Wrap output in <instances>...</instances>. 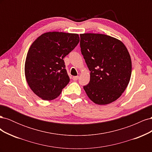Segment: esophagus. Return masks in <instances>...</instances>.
Returning <instances> with one entry per match:
<instances>
[{
  "label": "esophagus",
  "instance_id": "esophagus-1",
  "mask_svg": "<svg viewBox=\"0 0 152 152\" xmlns=\"http://www.w3.org/2000/svg\"><path fill=\"white\" fill-rule=\"evenodd\" d=\"M72 79H73V80H75V81H76V80H77L78 79H79V76H75V77H72Z\"/></svg>",
  "mask_w": 152,
  "mask_h": 152
}]
</instances>
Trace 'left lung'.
Here are the masks:
<instances>
[{
    "label": "left lung",
    "mask_w": 152,
    "mask_h": 152,
    "mask_svg": "<svg viewBox=\"0 0 152 152\" xmlns=\"http://www.w3.org/2000/svg\"><path fill=\"white\" fill-rule=\"evenodd\" d=\"M81 53L90 73V82L84 86L87 95L98 104L117 100L129 82L132 63L121 41L98 34H80Z\"/></svg>",
    "instance_id": "1"
}]
</instances>
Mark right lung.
<instances>
[{"instance_id": "right-lung-1", "label": "right lung", "mask_w": 152, "mask_h": 152, "mask_svg": "<svg viewBox=\"0 0 152 152\" xmlns=\"http://www.w3.org/2000/svg\"><path fill=\"white\" fill-rule=\"evenodd\" d=\"M79 35L48 32L32 43L26 55L25 73L30 89L44 100L59 96L70 82L63 58L79 42Z\"/></svg>"}]
</instances>
